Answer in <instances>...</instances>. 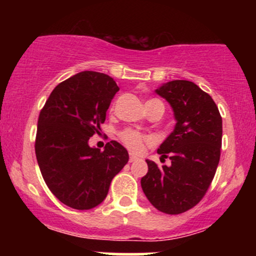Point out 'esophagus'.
Listing matches in <instances>:
<instances>
[{
    "label": "esophagus",
    "instance_id": "34e87169",
    "mask_svg": "<svg viewBox=\"0 0 256 256\" xmlns=\"http://www.w3.org/2000/svg\"><path fill=\"white\" fill-rule=\"evenodd\" d=\"M137 160H138V158L134 156V155H130V158H128V161H130V162H134V161H137Z\"/></svg>",
    "mask_w": 256,
    "mask_h": 256
}]
</instances>
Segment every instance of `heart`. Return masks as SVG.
<instances>
[{
  "instance_id": "obj_1",
  "label": "heart",
  "mask_w": 256,
  "mask_h": 256,
  "mask_svg": "<svg viewBox=\"0 0 256 256\" xmlns=\"http://www.w3.org/2000/svg\"><path fill=\"white\" fill-rule=\"evenodd\" d=\"M119 137L126 148L130 149L132 152H143L144 146L150 143V138L148 136L134 130H130V128H126L120 132Z\"/></svg>"
}]
</instances>
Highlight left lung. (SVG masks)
Instances as JSON below:
<instances>
[{"label":"left lung","instance_id":"obj_1","mask_svg":"<svg viewBox=\"0 0 256 256\" xmlns=\"http://www.w3.org/2000/svg\"><path fill=\"white\" fill-rule=\"evenodd\" d=\"M177 120L174 130L158 149L171 165L146 160L140 179L146 198L160 212L180 214L204 198L220 160L222 120L213 98L189 80H172L156 89Z\"/></svg>","mask_w":256,"mask_h":256}]
</instances>
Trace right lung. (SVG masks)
<instances>
[{"mask_svg": "<svg viewBox=\"0 0 256 256\" xmlns=\"http://www.w3.org/2000/svg\"><path fill=\"white\" fill-rule=\"evenodd\" d=\"M119 86L108 74L77 73L52 90L38 116L34 152L44 182L58 201L91 210L107 196L112 179L128 161L116 140L91 148Z\"/></svg>", "mask_w": 256, "mask_h": 256, "instance_id": "obj_1", "label": "right lung"}]
</instances>
